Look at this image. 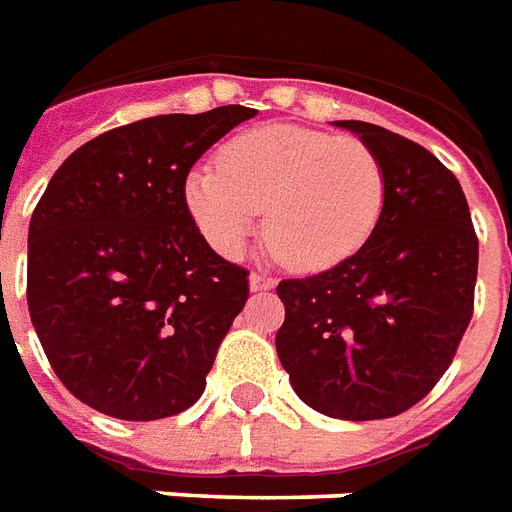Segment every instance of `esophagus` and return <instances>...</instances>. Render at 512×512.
<instances>
[{
  "mask_svg": "<svg viewBox=\"0 0 512 512\" xmlns=\"http://www.w3.org/2000/svg\"><path fill=\"white\" fill-rule=\"evenodd\" d=\"M248 282H251V290L253 293H259V290H272L277 285L275 277H267V275H259V272H251V277H248Z\"/></svg>",
  "mask_w": 512,
  "mask_h": 512,
  "instance_id": "obj_1",
  "label": "esophagus"
}]
</instances>
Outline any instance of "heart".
<instances>
[{"mask_svg": "<svg viewBox=\"0 0 512 512\" xmlns=\"http://www.w3.org/2000/svg\"><path fill=\"white\" fill-rule=\"evenodd\" d=\"M182 195L214 251H243L264 211L269 251L285 267L320 272L378 230L388 177L380 155L357 137L269 124L224 142L216 166L187 174Z\"/></svg>", "mask_w": 512, "mask_h": 512, "instance_id": "1", "label": "heart"}]
</instances>
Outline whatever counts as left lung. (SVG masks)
I'll list each match as a JSON object with an SVG mask.
<instances>
[{"label":"left lung","mask_w":512,"mask_h":512,"mask_svg":"<svg viewBox=\"0 0 512 512\" xmlns=\"http://www.w3.org/2000/svg\"><path fill=\"white\" fill-rule=\"evenodd\" d=\"M380 155L378 230L333 269L282 280L275 346L312 410L383 420L410 410L455 359L473 317L478 237L457 177L423 145L365 121H335Z\"/></svg>","instance_id":"1"}]
</instances>
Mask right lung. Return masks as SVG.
<instances>
[{
    "label": "right lung",
    "instance_id": "add662e5",
    "mask_svg": "<svg viewBox=\"0 0 512 512\" xmlns=\"http://www.w3.org/2000/svg\"><path fill=\"white\" fill-rule=\"evenodd\" d=\"M253 108L153 116L81 145L49 179L28 227V312L68 391L118 420L198 402L219 343L248 301L187 214L185 179Z\"/></svg>",
    "mask_w": 512,
    "mask_h": 512
}]
</instances>
